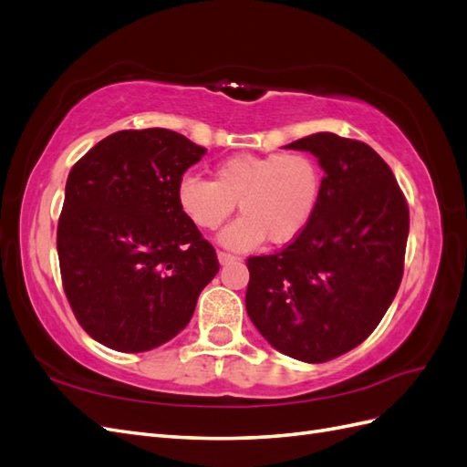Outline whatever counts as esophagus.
Here are the masks:
<instances>
[{
    "label": "esophagus",
    "mask_w": 467,
    "mask_h": 467,
    "mask_svg": "<svg viewBox=\"0 0 467 467\" xmlns=\"http://www.w3.org/2000/svg\"><path fill=\"white\" fill-rule=\"evenodd\" d=\"M237 259H239V257L232 255V253L218 251V261H220V265H228V263H234V261H237Z\"/></svg>",
    "instance_id": "34e87169"
}]
</instances>
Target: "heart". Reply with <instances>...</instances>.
I'll list each match as a JSON object with an SVG mask.
<instances>
[{
	"label": "heart",
	"mask_w": 467,
	"mask_h": 467,
	"mask_svg": "<svg viewBox=\"0 0 467 467\" xmlns=\"http://www.w3.org/2000/svg\"><path fill=\"white\" fill-rule=\"evenodd\" d=\"M321 187V167L312 155L239 153L216 165V181L194 173L182 177L177 199L201 230H218L239 202L242 216L220 234V244L245 251L265 237L275 245L298 237L316 214Z\"/></svg>",
	"instance_id": "b5f03b06"
}]
</instances>
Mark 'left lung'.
<instances>
[{
    "label": "left lung",
    "instance_id": "obj_1",
    "mask_svg": "<svg viewBox=\"0 0 467 467\" xmlns=\"http://www.w3.org/2000/svg\"><path fill=\"white\" fill-rule=\"evenodd\" d=\"M286 148L317 158L319 204L292 244L247 259L245 307L282 355L319 364L358 347L388 312L403 276L409 208L368 144L317 132Z\"/></svg>",
    "mask_w": 467,
    "mask_h": 467
}]
</instances>
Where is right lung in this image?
I'll list each match as a JSON object with an SVG mask.
<instances>
[{"label": "right lung", "mask_w": 467, "mask_h": 467, "mask_svg": "<svg viewBox=\"0 0 467 467\" xmlns=\"http://www.w3.org/2000/svg\"><path fill=\"white\" fill-rule=\"evenodd\" d=\"M204 153L167 129L120 130L69 171L56 247L66 298L97 343L120 352L167 343L216 276L214 247L177 199Z\"/></svg>", "instance_id": "1"}]
</instances>
